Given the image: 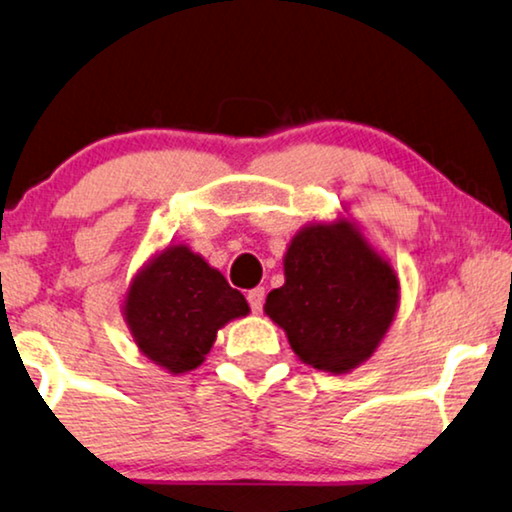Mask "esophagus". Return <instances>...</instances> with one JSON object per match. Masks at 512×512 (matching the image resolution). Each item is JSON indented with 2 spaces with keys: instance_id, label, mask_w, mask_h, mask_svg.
Returning a JSON list of instances; mask_svg holds the SVG:
<instances>
[{
  "instance_id": "obj_1",
  "label": "esophagus",
  "mask_w": 512,
  "mask_h": 512,
  "mask_svg": "<svg viewBox=\"0 0 512 512\" xmlns=\"http://www.w3.org/2000/svg\"><path fill=\"white\" fill-rule=\"evenodd\" d=\"M248 304L252 313H260L264 306V288H252L248 290Z\"/></svg>"
}]
</instances>
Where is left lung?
<instances>
[{
  "label": "left lung",
  "instance_id": "1",
  "mask_svg": "<svg viewBox=\"0 0 512 512\" xmlns=\"http://www.w3.org/2000/svg\"><path fill=\"white\" fill-rule=\"evenodd\" d=\"M285 283L267 316L292 351L320 372L344 374L377 349L398 309V276L349 220L309 224L285 252Z\"/></svg>",
  "mask_w": 512,
  "mask_h": 512
}]
</instances>
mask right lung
Segmentation results:
<instances>
[{
    "mask_svg": "<svg viewBox=\"0 0 512 512\" xmlns=\"http://www.w3.org/2000/svg\"><path fill=\"white\" fill-rule=\"evenodd\" d=\"M248 302L187 245H170L133 278L124 316L138 349L168 372L199 367L217 330L248 313Z\"/></svg>",
    "mask_w": 512,
    "mask_h": 512,
    "instance_id": "right-lung-1",
    "label": "right lung"
}]
</instances>
